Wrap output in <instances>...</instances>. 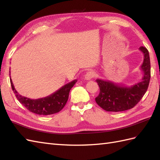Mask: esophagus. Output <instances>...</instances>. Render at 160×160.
Listing matches in <instances>:
<instances>
[{
	"label": "esophagus",
	"instance_id": "34e87169",
	"mask_svg": "<svg viewBox=\"0 0 160 160\" xmlns=\"http://www.w3.org/2000/svg\"><path fill=\"white\" fill-rule=\"evenodd\" d=\"M96 76V73H95L94 71H88V72L85 74V76H84V78L87 80H89Z\"/></svg>",
	"mask_w": 160,
	"mask_h": 160
}]
</instances>
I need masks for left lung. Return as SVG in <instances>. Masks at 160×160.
I'll return each mask as SVG.
<instances>
[{"label": "left lung", "instance_id": "obj_1", "mask_svg": "<svg viewBox=\"0 0 160 160\" xmlns=\"http://www.w3.org/2000/svg\"><path fill=\"white\" fill-rule=\"evenodd\" d=\"M139 49L144 54V61L141 65L143 77L138 83L128 87L108 80H96L100 93L96 98V102L104 110L118 112L131 109L147 92L151 79L150 57L146 47H140Z\"/></svg>", "mask_w": 160, "mask_h": 160}]
</instances>
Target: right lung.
I'll use <instances>...</instances> for the list:
<instances>
[{
  "label": "right lung",
  "instance_id": "add662e5",
  "mask_svg": "<svg viewBox=\"0 0 160 160\" xmlns=\"http://www.w3.org/2000/svg\"><path fill=\"white\" fill-rule=\"evenodd\" d=\"M76 82L77 80H74L61 87L56 92L49 95V96L33 100L20 95L15 89L12 79H10L12 90L20 102L32 113L45 115L58 113L62 109L69 98V91Z\"/></svg>",
  "mask_w": 160,
  "mask_h": 160
}]
</instances>
